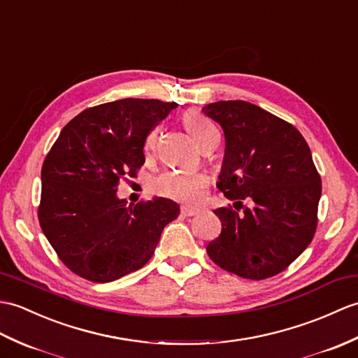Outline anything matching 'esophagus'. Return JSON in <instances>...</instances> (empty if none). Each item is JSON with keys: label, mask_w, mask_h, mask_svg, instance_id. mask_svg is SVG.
I'll return each mask as SVG.
<instances>
[{"label": "esophagus", "mask_w": 358, "mask_h": 358, "mask_svg": "<svg viewBox=\"0 0 358 358\" xmlns=\"http://www.w3.org/2000/svg\"><path fill=\"white\" fill-rule=\"evenodd\" d=\"M198 213H199L198 209H192V207H186V206L181 207V215H185V217H195Z\"/></svg>", "instance_id": "obj_1"}]
</instances>
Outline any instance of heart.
<instances>
[{"label": "heart", "mask_w": 358, "mask_h": 358, "mask_svg": "<svg viewBox=\"0 0 358 358\" xmlns=\"http://www.w3.org/2000/svg\"><path fill=\"white\" fill-rule=\"evenodd\" d=\"M182 122H185L187 131L192 134V137L201 148L207 143V140H210L215 134H218V129L213 127L210 120H207L199 113H186L185 117H182ZM157 140H159V128H154L145 140V149L148 152L154 151ZM207 185H209V178L204 173L168 171L157 180V190L162 195L177 199V201L198 203L203 198Z\"/></svg>", "instance_id": "1"}]
</instances>
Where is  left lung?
Listing matches in <instances>:
<instances>
[{
  "label": "left lung",
  "instance_id": "obj_1",
  "mask_svg": "<svg viewBox=\"0 0 358 358\" xmlns=\"http://www.w3.org/2000/svg\"><path fill=\"white\" fill-rule=\"evenodd\" d=\"M201 111L224 131L217 186L236 209L213 210L222 230L207 255L236 276L271 278L302 255L317 226L322 181L310 146L293 124L250 102L221 101Z\"/></svg>",
  "mask_w": 358,
  "mask_h": 358
}]
</instances>
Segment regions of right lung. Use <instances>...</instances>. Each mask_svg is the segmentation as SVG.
Instances as JSON below:
<instances>
[{"label":"right lung","instance_id":"right-lung-1","mask_svg":"<svg viewBox=\"0 0 358 358\" xmlns=\"http://www.w3.org/2000/svg\"><path fill=\"white\" fill-rule=\"evenodd\" d=\"M176 102L122 99L82 111L65 124L45 157L38 217L59 259L78 276L111 282L151 259L166 224L180 215L169 198L128 204L123 177L145 163L149 132Z\"/></svg>","mask_w":358,"mask_h":358}]
</instances>
